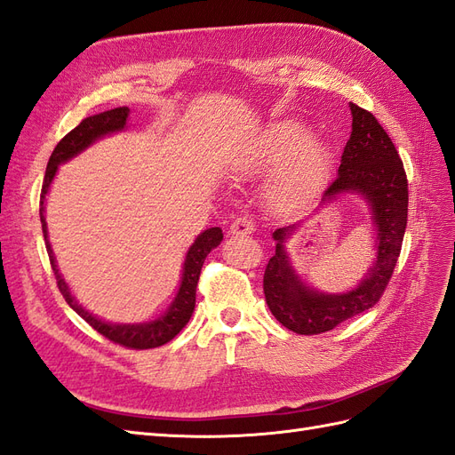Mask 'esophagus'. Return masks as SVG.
<instances>
[{"mask_svg":"<svg viewBox=\"0 0 455 455\" xmlns=\"http://www.w3.org/2000/svg\"><path fill=\"white\" fill-rule=\"evenodd\" d=\"M253 230H255V223H253L251 217H238L235 223L230 225L228 235H232V236H243V235H251Z\"/></svg>","mask_w":455,"mask_h":455,"instance_id":"obj_1","label":"esophagus"}]
</instances>
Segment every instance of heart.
I'll return each instance as SVG.
<instances>
[{"instance_id": "b5f03b06", "label": "heart", "mask_w": 455, "mask_h": 455, "mask_svg": "<svg viewBox=\"0 0 455 455\" xmlns=\"http://www.w3.org/2000/svg\"><path fill=\"white\" fill-rule=\"evenodd\" d=\"M308 129L297 120H283L272 125L261 142L242 156L238 173H250L275 165V175L267 183V202L276 212H291L307 204L326 180L330 172V150L322 140L307 139Z\"/></svg>"}]
</instances>
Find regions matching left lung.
Masks as SVG:
<instances>
[{"label":"left lung","mask_w":455,"mask_h":455,"mask_svg":"<svg viewBox=\"0 0 455 455\" xmlns=\"http://www.w3.org/2000/svg\"><path fill=\"white\" fill-rule=\"evenodd\" d=\"M353 132L347 140L333 183L323 190L320 205L339 194H360L370 207L375 227V261L355 290L322 293L308 288L293 270L285 240L297 225L276 228V251L263 278L265 299L275 318L299 335L330 331L341 322L371 308L381 299L396 267L408 223V179L400 156L375 116L350 102Z\"/></svg>","instance_id":"obj_1"}]
</instances>
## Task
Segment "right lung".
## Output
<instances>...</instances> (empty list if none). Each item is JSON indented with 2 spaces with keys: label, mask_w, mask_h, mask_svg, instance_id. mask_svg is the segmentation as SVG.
Wrapping results in <instances>:
<instances>
[{
  "label": "right lung",
  "mask_w": 455,
  "mask_h": 455,
  "mask_svg": "<svg viewBox=\"0 0 455 455\" xmlns=\"http://www.w3.org/2000/svg\"><path fill=\"white\" fill-rule=\"evenodd\" d=\"M127 116L129 108L120 107L114 110L100 112L95 116H89V118L82 120L80 125L74 127L72 132L64 137L59 145L55 147L53 154H51L49 164H47V172L44 179V187H42V196H40V219H42V228H44V238L47 245V253H49V261L51 267H53V272L57 276V285L62 293L67 303L80 315L91 328L97 330L100 335H105L107 339L112 343H118L127 348H135V350H145V348H156L162 347L167 341H172L173 337L187 326V322L190 320L194 313V305H196V285L200 280V272L202 265L205 261L207 253L215 250L217 245L223 240V230L219 227L207 228L202 235L194 240V243L188 248L187 257H185V265H183V276H180V285L179 291L175 295L173 303L170 308L165 310V315L160 318H156L152 322H142V323H110L93 316L91 313L76 301V297L70 293L68 283L64 282L60 276L59 267H57V259L53 255V250H51L49 243V235H47V223H45V196L49 192L51 183L57 175L59 165L68 162L74 156L85 150L89 145L100 137L116 133V132H124L125 124H127Z\"/></svg>",
  "instance_id": "1"
}]
</instances>
